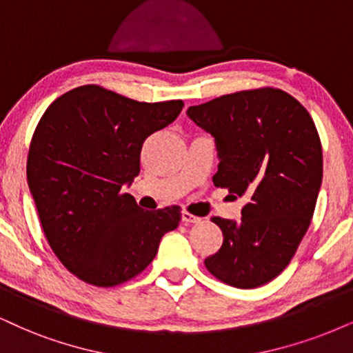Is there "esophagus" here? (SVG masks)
Returning a JSON list of instances; mask_svg holds the SVG:
<instances>
[{
    "label": "esophagus",
    "mask_w": 353,
    "mask_h": 353,
    "mask_svg": "<svg viewBox=\"0 0 353 353\" xmlns=\"http://www.w3.org/2000/svg\"><path fill=\"white\" fill-rule=\"evenodd\" d=\"M181 221H183L185 224H196V223H199V221H201V217L190 214L188 211H183V212H181Z\"/></svg>",
    "instance_id": "obj_1"
}]
</instances>
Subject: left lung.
I'll use <instances>...</instances> for the list:
<instances>
[{
    "label": "left lung",
    "instance_id": "left-lung-1",
    "mask_svg": "<svg viewBox=\"0 0 353 353\" xmlns=\"http://www.w3.org/2000/svg\"><path fill=\"white\" fill-rule=\"evenodd\" d=\"M186 114L214 137V185L247 201L239 221L212 217L224 241L204 265L236 288L262 286L288 267L314 214L323 183L314 121L276 88L224 94Z\"/></svg>",
    "mask_w": 353,
    "mask_h": 353
}]
</instances>
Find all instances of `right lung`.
<instances>
[{
    "label": "right lung",
    "mask_w": 353,
    "mask_h": 353,
    "mask_svg": "<svg viewBox=\"0 0 353 353\" xmlns=\"http://www.w3.org/2000/svg\"><path fill=\"white\" fill-rule=\"evenodd\" d=\"M181 110V99L139 103L85 85L43 112L29 147L28 185L50 249L80 280L108 288L137 276L178 228L180 206L143 211L124 186L141 172L145 139Z\"/></svg>",
    "instance_id": "obj_1"
}]
</instances>
